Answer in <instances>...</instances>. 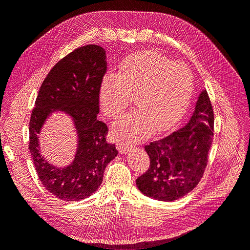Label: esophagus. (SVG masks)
I'll use <instances>...</instances> for the list:
<instances>
[{
    "label": "esophagus",
    "mask_w": 250,
    "mask_h": 250,
    "mask_svg": "<svg viewBox=\"0 0 250 250\" xmlns=\"http://www.w3.org/2000/svg\"><path fill=\"white\" fill-rule=\"evenodd\" d=\"M117 148L121 154H124V153H127L128 151H130L132 149V146H130L129 144H126V143H118Z\"/></svg>",
    "instance_id": "1"
}]
</instances>
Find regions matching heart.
<instances>
[{"label": "heart", "instance_id": "1", "mask_svg": "<svg viewBox=\"0 0 250 250\" xmlns=\"http://www.w3.org/2000/svg\"><path fill=\"white\" fill-rule=\"evenodd\" d=\"M194 89L191 71L156 52H140L125 59L118 73L102 79L99 101L105 116L117 118L129 105L137 108L112 124L113 137L128 143L148 137L155 128L166 130L185 115Z\"/></svg>", "mask_w": 250, "mask_h": 250}]
</instances>
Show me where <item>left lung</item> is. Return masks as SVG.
<instances>
[{
  "label": "left lung",
  "mask_w": 250,
  "mask_h": 250,
  "mask_svg": "<svg viewBox=\"0 0 250 250\" xmlns=\"http://www.w3.org/2000/svg\"><path fill=\"white\" fill-rule=\"evenodd\" d=\"M213 138L214 111L203 90L183 128L145 146L150 166L135 181L139 190L160 201H174L190 193L203 176Z\"/></svg>",
  "instance_id": "left-lung-1"
}]
</instances>
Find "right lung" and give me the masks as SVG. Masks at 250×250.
Returning a JSON list of instances; mask_svg holds the SVG:
<instances>
[{
    "instance_id": "1",
    "label": "right lung",
    "mask_w": 250,
    "mask_h": 250,
    "mask_svg": "<svg viewBox=\"0 0 250 250\" xmlns=\"http://www.w3.org/2000/svg\"><path fill=\"white\" fill-rule=\"evenodd\" d=\"M107 70L105 50L86 44L74 50L52 67L36 98L29 123V149L43 187L65 201L87 198L100 187L107 164L118 155L106 142L108 128L97 119L99 92ZM55 110L67 113L79 134L78 151L64 168L49 164L40 154L38 134Z\"/></svg>"
}]
</instances>
